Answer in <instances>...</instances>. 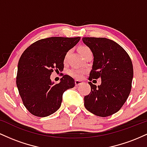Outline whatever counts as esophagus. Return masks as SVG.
<instances>
[{
	"label": "esophagus",
	"instance_id": "1",
	"mask_svg": "<svg viewBox=\"0 0 147 147\" xmlns=\"http://www.w3.org/2000/svg\"><path fill=\"white\" fill-rule=\"evenodd\" d=\"M84 82L81 80H78V79H76L75 80V85L76 86H79V85H80V84H82Z\"/></svg>",
	"mask_w": 147,
	"mask_h": 147
}]
</instances>
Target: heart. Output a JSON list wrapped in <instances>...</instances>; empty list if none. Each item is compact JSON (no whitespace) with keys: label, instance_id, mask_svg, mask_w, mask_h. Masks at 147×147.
<instances>
[{"label":"heart","instance_id":"b5f03b06","mask_svg":"<svg viewBox=\"0 0 147 147\" xmlns=\"http://www.w3.org/2000/svg\"><path fill=\"white\" fill-rule=\"evenodd\" d=\"M90 48H88L86 46H82L79 48V52H80L81 55L83 56L86 52L89 51ZM69 55V52H67L65 54V57H64V62H65L67 61V58H68ZM68 74L72 77H75V78L77 79H81L83 77V75L84 74V71L83 70H81V69H71L68 71Z\"/></svg>","mask_w":147,"mask_h":147}]
</instances>
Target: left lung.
<instances>
[{
    "instance_id": "8db88e82",
    "label": "left lung",
    "mask_w": 147,
    "mask_h": 147,
    "mask_svg": "<svg viewBox=\"0 0 147 147\" xmlns=\"http://www.w3.org/2000/svg\"><path fill=\"white\" fill-rule=\"evenodd\" d=\"M82 40L94 57L88 78L91 91L84 97V106L99 117L112 115L120 110L131 92L132 61L125 50L112 40L95 37H84ZM99 78L102 83L97 87L91 81Z\"/></svg>"
}]
</instances>
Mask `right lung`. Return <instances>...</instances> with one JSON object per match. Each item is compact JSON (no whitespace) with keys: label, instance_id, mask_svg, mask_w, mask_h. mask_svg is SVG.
I'll list each match as a JSON object with an SVG mask.
<instances>
[{"label":"right lung","instance_id":"1","mask_svg":"<svg viewBox=\"0 0 147 147\" xmlns=\"http://www.w3.org/2000/svg\"><path fill=\"white\" fill-rule=\"evenodd\" d=\"M81 37H49L30 45L22 54L18 64L16 86L23 104L37 117H47L60 108L65 90L75 86V80L62 75L59 84L50 75L63 70L65 54Z\"/></svg>","mask_w":147,"mask_h":147}]
</instances>
